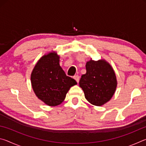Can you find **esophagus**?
I'll list each match as a JSON object with an SVG mask.
<instances>
[{
    "label": "esophagus",
    "instance_id": "1",
    "mask_svg": "<svg viewBox=\"0 0 146 146\" xmlns=\"http://www.w3.org/2000/svg\"><path fill=\"white\" fill-rule=\"evenodd\" d=\"M73 78L75 79V80L76 81V82L78 83V82H79V76H78V75L74 76H73Z\"/></svg>",
    "mask_w": 146,
    "mask_h": 146
}]
</instances>
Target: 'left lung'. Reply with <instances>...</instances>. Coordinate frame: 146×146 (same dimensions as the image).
<instances>
[{"mask_svg": "<svg viewBox=\"0 0 146 146\" xmlns=\"http://www.w3.org/2000/svg\"><path fill=\"white\" fill-rule=\"evenodd\" d=\"M86 73L79 82L85 97L91 104L100 106L110 100L117 86L115 71L105 60L91 59L86 65Z\"/></svg>", "mask_w": 146, "mask_h": 146, "instance_id": "left-lung-1", "label": "left lung"}]
</instances>
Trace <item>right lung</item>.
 Segmentation results:
<instances>
[{"label": "right lung", "instance_id": "add662e5", "mask_svg": "<svg viewBox=\"0 0 146 146\" xmlns=\"http://www.w3.org/2000/svg\"><path fill=\"white\" fill-rule=\"evenodd\" d=\"M59 58L56 52L44 55L31 74L32 88L36 96L49 106L60 104L70 88L77 84L73 78L66 76L59 64Z\"/></svg>", "mask_w": 146, "mask_h": 146}]
</instances>
